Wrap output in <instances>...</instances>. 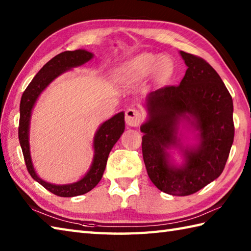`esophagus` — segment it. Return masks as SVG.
I'll use <instances>...</instances> for the list:
<instances>
[{"label": "esophagus", "instance_id": "esophagus-1", "mask_svg": "<svg viewBox=\"0 0 251 251\" xmlns=\"http://www.w3.org/2000/svg\"><path fill=\"white\" fill-rule=\"evenodd\" d=\"M125 121H126V124L128 126L137 127L142 121V114L137 109L129 108L126 111Z\"/></svg>", "mask_w": 251, "mask_h": 251}]
</instances>
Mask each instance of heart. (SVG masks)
Returning a JSON list of instances; mask_svg holds the SVG:
<instances>
[{
  "label": "heart",
  "instance_id": "1",
  "mask_svg": "<svg viewBox=\"0 0 251 251\" xmlns=\"http://www.w3.org/2000/svg\"><path fill=\"white\" fill-rule=\"evenodd\" d=\"M166 68V58L163 55L145 52L123 63L117 70V77L123 84H132L154 72H162Z\"/></svg>",
  "mask_w": 251,
  "mask_h": 251
}]
</instances>
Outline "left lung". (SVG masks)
Segmentation results:
<instances>
[{"label":"left lung","instance_id":"1","mask_svg":"<svg viewBox=\"0 0 251 251\" xmlns=\"http://www.w3.org/2000/svg\"><path fill=\"white\" fill-rule=\"evenodd\" d=\"M180 55L188 67L182 81L147 96L148 119L140 130L143 161L154 185L167 194L186 196L225 169L234 140L233 100L209 63L182 50ZM181 128L195 132L194 144L183 142ZM173 148L179 150L182 163H175Z\"/></svg>","mask_w":251,"mask_h":251}]
</instances>
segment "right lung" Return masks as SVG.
Listing matches in <instances>:
<instances>
[{"label":"right lung","instance_id":"1","mask_svg":"<svg viewBox=\"0 0 251 251\" xmlns=\"http://www.w3.org/2000/svg\"><path fill=\"white\" fill-rule=\"evenodd\" d=\"M93 57V52L85 50H76L73 51L67 50L55 56L37 72L36 75L28 85V87L25 88L20 100L18 137L26 169H28L31 177L37 181L41 185H43L46 190L51 192L52 194L61 197H73L85 194L90 190H93L99 183L104 173L106 161H108V156L112 148L114 147L123 132H124L125 114L124 112H120V113L112 116L110 120L105 121L99 126L94 137V157L92 165H90L88 172L85 174L81 180L69 184H52L41 179L37 176L33 167V163H32L29 142L32 110H33L40 95L44 92L45 88L54 79L60 76L65 72L71 70V69L88 62Z\"/></svg>","mask_w":251,"mask_h":251}]
</instances>
